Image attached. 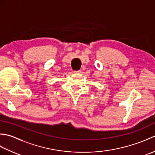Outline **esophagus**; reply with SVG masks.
I'll list each match as a JSON object with an SVG mask.
<instances>
[{"label": "esophagus", "instance_id": "obj_1", "mask_svg": "<svg viewBox=\"0 0 155 155\" xmlns=\"http://www.w3.org/2000/svg\"><path fill=\"white\" fill-rule=\"evenodd\" d=\"M74 73H75V74H80V73H81V71H74Z\"/></svg>", "mask_w": 155, "mask_h": 155}]
</instances>
